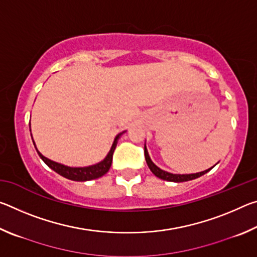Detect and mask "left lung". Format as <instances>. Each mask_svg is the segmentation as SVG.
Wrapping results in <instances>:
<instances>
[{
	"instance_id": "8db88e82",
	"label": "left lung",
	"mask_w": 257,
	"mask_h": 257,
	"mask_svg": "<svg viewBox=\"0 0 257 257\" xmlns=\"http://www.w3.org/2000/svg\"><path fill=\"white\" fill-rule=\"evenodd\" d=\"M144 153H145V159H146V163L149 165L150 170L153 172V175H155L158 178L162 180H167V181H172V182H184V181H189V180H194L196 179V178H199L203 175H205L210 170H212V168L207 169L205 171H202V172H197V173H189V175H177V173H171V172H168V171H164L162 169H160L158 165H155L153 163V161L151 160L150 155H149V151L146 149V144L144 146Z\"/></svg>"
}]
</instances>
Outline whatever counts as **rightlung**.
I'll return each mask as SVG.
<instances>
[{"label":"right lung","instance_id":"add662e5","mask_svg":"<svg viewBox=\"0 0 257 257\" xmlns=\"http://www.w3.org/2000/svg\"><path fill=\"white\" fill-rule=\"evenodd\" d=\"M29 130L30 129V122H29ZM127 132H124L118 134L113 141V144L111 146V150L108 151L107 155L104 158V160H102L101 162H98L96 164L93 165H88V167H68V165H64L62 163L55 162V161H52L50 159L45 158L40 151L37 150L36 144L34 143L35 149H36L38 155L40 158L44 161V163L47 165V167L51 168L52 170H54L56 173H59L60 176H62L64 178H67L69 180H73V181H88V180H93V179H97V178H101L102 176L105 175V173L110 170L111 164H112V156H113V152H114L116 144H118L119 138L122 136V135ZM33 139V136H32Z\"/></svg>","mask_w":257,"mask_h":257}]
</instances>
